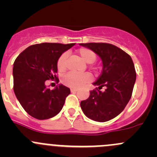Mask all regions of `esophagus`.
Masks as SVG:
<instances>
[{
	"instance_id": "obj_1",
	"label": "esophagus",
	"mask_w": 157,
	"mask_h": 157,
	"mask_svg": "<svg viewBox=\"0 0 157 157\" xmlns=\"http://www.w3.org/2000/svg\"><path fill=\"white\" fill-rule=\"evenodd\" d=\"M71 93H77V89L71 88Z\"/></svg>"
}]
</instances>
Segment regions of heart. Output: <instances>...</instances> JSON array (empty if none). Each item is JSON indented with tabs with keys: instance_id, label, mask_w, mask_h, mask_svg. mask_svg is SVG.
Listing matches in <instances>:
<instances>
[{
	"instance_id": "1",
	"label": "heart",
	"mask_w": 157,
	"mask_h": 157,
	"mask_svg": "<svg viewBox=\"0 0 157 157\" xmlns=\"http://www.w3.org/2000/svg\"><path fill=\"white\" fill-rule=\"evenodd\" d=\"M77 54L87 64L93 63L96 59V55L94 52L86 48H81L77 51ZM66 61H67V55L65 53L62 54L59 57L57 62V67L60 73L65 71ZM91 79V76L88 73L83 74H76V73L70 72L62 77V82L66 86L72 88H79L83 86L84 83H87Z\"/></svg>"
}]
</instances>
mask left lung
Here are the masks:
<instances>
[{
  "mask_svg": "<svg viewBox=\"0 0 157 157\" xmlns=\"http://www.w3.org/2000/svg\"><path fill=\"white\" fill-rule=\"evenodd\" d=\"M97 54L102 61V71L95 86L80 107L86 117L105 122L119 115L129 102L136 80V71L131 56L121 48L109 43H81ZM103 86L105 91L100 90Z\"/></svg>",
  "mask_w": 157,
  "mask_h": 157,
  "instance_id": "obj_1",
  "label": "left lung"
}]
</instances>
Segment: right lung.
Returning a JSON list of instances; mask_svg holds the SVG:
<instances>
[{
    "label": "right lung",
    "instance_id": "right-lung-1",
    "mask_svg": "<svg viewBox=\"0 0 157 157\" xmlns=\"http://www.w3.org/2000/svg\"><path fill=\"white\" fill-rule=\"evenodd\" d=\"M75 43L44 42L31 45L22 52L13 63V90L24 110L33 118L48 119L58 115L71 93L59 84L54 90L45 85L48 80L59 81L57 62L63 52Z\"/></svg>",
    "mask_w": 157,
    "mask_h": 157
}]
</instances>
